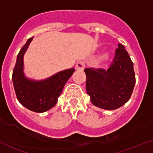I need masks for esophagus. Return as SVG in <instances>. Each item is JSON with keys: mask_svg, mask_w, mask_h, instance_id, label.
<instances>
[{"mask_svg": "<svg viewBox=\"0 0 153 153\" xmlns=\"http://www.w3.org/2000/svg\"><path fill=\"white\" fill-rule=\"evenodd\" d=\"M85 67V64L83 61H79L77 62L76 65H75V69L78 71H82L84 70Z\"/></svg>", "mask_w": 153, "mask_h": 153, "instance_id": "esophagus-1", "label": "esophagus"}]
</instances>
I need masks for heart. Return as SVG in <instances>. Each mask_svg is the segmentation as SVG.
<instances>
[{
	"instance_id": "b5f03b06",
	"label": "heart",
	"mask_w": 153,
	"mask_h": 153,
	"mask_svg": "<svg viewBox=\"0 0 153 153\" xmlns=\"http://www.w3.org/2000/svg\"><path fill=\"white\" fill-rule=\"evenodd\" d=\"M107 58H108V54H107V53H104V54L102 55V56H100V61H105L106 59H107Z\"/></svg>"
}]
</instances>
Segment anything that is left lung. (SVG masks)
<instances>
[{
    "mask_svg": "<svg viewBox=\"0 0 153 153\" xmlns=\"http://www.w3.org/2000/svg\"><path fill=\"white\" fill-rule=\"evenodd\" d=\"M86 91L94 106L115 110L130 100L136 83L133 64L124 46L118 44L108 69L87 68Z\"/></svg>",
    "mask_w": 153,
    "mask_h": 153,
    "instance_id": "obj_1",
    "label": "left lung"
}]
</instances>
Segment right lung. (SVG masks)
<instances>
[{
    "label": "right lung",
    "instance_id": "add662e5",
    "mask_svg": "<svg viewBox=\"0 0 153 153\" xmlns=\"http://www.w3.org/2000/svg\"><path fill=\"white\" fill-rule=\"evenodd\" d=\"M33 37L27 41L17 55L12 80L16 98L23 106L36 113L49 111L57 103L65 85L75 69L64 70L46 79L36 81L27 78L23 72V56Z\"/></svg>",
    "mask_w": 153,
    "mask_h": 153
}]
</instances>
